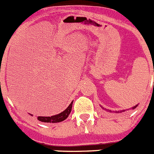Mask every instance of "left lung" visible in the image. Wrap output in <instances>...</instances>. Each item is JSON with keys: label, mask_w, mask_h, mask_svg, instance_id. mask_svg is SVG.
I'll return each mask as SVG.
<instances>
[{"label": "left lung", "mask_w": 154, "mask_h": 154, "mask_svg": "<svg viewBox=\"0 0 154 154\" xmlns=\"http://www.w3.org/2000/svg\"><path fill=\"white\" fill-rule=\"evenodd\" d=\"M137 106H138V105H136L135 106L132 107V109H135V108H137ZM101 107H102V106H101ZM102 108H103V109H104V110H106V111H107V112H112V110L108 109H106V108H103V107H102ZM124 111H126V110H125V109H123V110H120V111H116L115 112H116V113H119V112H124ZM113 112H114V111H113Z\"/></svg>", "instance_id": "1"}]
</instances>
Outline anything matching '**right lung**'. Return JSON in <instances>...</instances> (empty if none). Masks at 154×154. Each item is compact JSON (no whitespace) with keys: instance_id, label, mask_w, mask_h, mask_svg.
Segmentation results:
<instances>
[{"instance_id":"1","label":"right lung","mask_w":154,"mask_h":154,"mask_svg":"<svg viewBox=\"0 0 154 154\" xmlns=\"http://www.w3.org/2000/svg\"><path fill=\"white\" fill-rule=\"evenodd\" d=\"M72 103L73 101L70 103V105L67 107V109L64 110L63 112H62L61 113L52 116H38L37 119L41 121V122H44V123H54L62 122V121L65 120V119H67L69 115L70 114L71 111H72Z\"/></svg>"}]
</instances>
